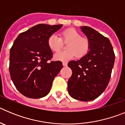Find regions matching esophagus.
<instances>
[{
    "label": "esophagus",
    "mask_w": 125,
    "mask_h": 125,
    "mask_svg": "<svg viewBox=\"0 0 125 125\" xmlns=\"http://www.w3.org/2000/svg\"><path fill=\"white\" fill-rule=\"evenodd\" d=\"M62 65H63V66H67V65H68V62L66 61H63L62 62Z\"/></svg>",
    "instance_id": "1"
}]
</instances>
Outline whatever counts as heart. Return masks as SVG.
Here are the masks:
<instances>
[{
	"label": "heart",
	"instance_id": "1",
	"mask_svg": "<svg viewBox=\"0 0 125 125\" xmlns=\"http://www.w3.org/2000/svg\"><path fill=\"white\" fill-rule=\"evenodd\" d=\"M69 41L66 44L67 50L60 51L54 55V58L58 61H68L76 56L78 58L83 57L89 51V43L73 29H69L61 34V38L56 34L51 35L47 40V46L54 52L59 51L62 41Z\"/></svg>",
	"mask_w": 125,
	"mask_h": 125
}]
</instances>
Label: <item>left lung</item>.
Segmentation results:
<instances>
[{
	"instance_id": "obj_1",
	"label": "left lung",
	"mask_w": 125,
	"mask_h": 125,
	"mask_svg": "<svg viewBox=\"0 0 125 125\" xmlns=\"http://www.w3.org/2000/svg\"><path fill=\"white\" fill-rule=\"evenodd\" d=\"M80 28L88 39L89 51L79 60L69 62L68 66L73 74L68 81V91L74 99L90 101L100 96L106 88L115 56L107 37L90 27Z\"/></svg>"
}]
</instances>
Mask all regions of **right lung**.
<instances>
[{"instance_id":"obj_1","label":"right lung","mask_w":125,"mask_h":125,"mask_svg":"<svg viewBox=\"0 0 125 125\" xmlns=\"http://www.w3.org/2000/svg\"><path fill=\"white\" fill-rule=\"evenodd\" d=\"M62 25L39 24L22 32L10 51L9 72L15 88L30 98H41L50 92L52 81L62 68L61 61H50L47 46L51 35Z\"/></svg>"}]
</instances>
